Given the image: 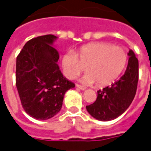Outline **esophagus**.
<instances>
[{
  "label": "esophagus",
  "mask_w": 151,
  "mask_h": 151,
  "mask_svg": "<svg viewBox=\"0 0 151 151\" xmlns=\"http://www.w3.org/2000/svg\"><path fill=\"white\" fill-rule=\"evenodd\" d=\"M76 86H77V88H79V89L82 90V91H84V90L86 89V88L84 87V86H82V85H78V84H77V85H76Z\"/></svg>",
  "instance_id": "esophagus-1"
}]
</instances>
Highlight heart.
Wrapping results in <instances>:
<instances>
[{
	"mask_svg": "<svg viewBox=\"0 0 151 151\" xmlns=\"http://www.w3.org/2000/svg\"><path fill=\"white\" fill-rule=\"evenodd\" d=\"M128 55L121 46L106 42H94L81 46L76 53L69 51L63 55L61 66L64 75L70 80L84 70L87 73L81 78L85 85L97 82L99 86L114 82L126 66Z\"/></svg>",
	"mask_w": 151,
	"mask_h": 151,
	"instance_id": "b5f03b06",
	"label": "heart"
}]
</instances>
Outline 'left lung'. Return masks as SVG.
Returning <instances> with one entry per match:
<instances>
[{"instance_id":"8db88e82","label":"left lung","mask_w":151,"mask_h":151,"mask_svg":"<svg viewBox=\"0 0 151 151\" xmlns=\"http://www.w3.org/2000/svg\"><path fill=\"white\" fill-rule=\"evenodd\" d=\"M128 66L124 75L110 86L97 91V99L86 106L87 111L96 119L111 121L129 108L136 96L139 80V62L132 50H129Z\"/></svg>"}]
</instances>
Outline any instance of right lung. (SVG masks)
I'll return each mask as SVG.
<instances>
[{"instance_id":"obj_1","label":"right lung","mask_w":151,"mask_h":151,"mask_svg":"<svg viewBox=\"0 0 151 151\" xmlns=\"http://www.w3.org/2000/svg\"><path fill=\"white\" fill-rule=\"evenodd\" d=\"M57 37L48 34L27 41L16 59L15 85L22 107L29 116L48 120L60 111L64 95L75 85L59 70Z\"/></svg>"}]
</instances>
